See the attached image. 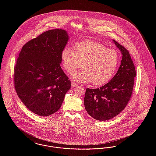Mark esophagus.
Here are the masks:
<instances>
[{
  "label": "esophagus",
  "mask_w": 156,
  "mask_h": 156,
  "mask_svg": "<svg viewBox=\"0 0 156 156\" xmlns=\"http://www.w3.org/2000/svg\"><path fill=\"white\" fill-rule=\"evenodd\" d=\"M78 86V84L77 83H75V82H71V87H72V88H75V87H77Z\"/></svg>",
  "instance_id": "1"
}]
</instances>
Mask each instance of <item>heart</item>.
I'll return each mask as SVG.
<instances>
[{"label":"heart","instance_id":"1","mask_svg":"<svg viewBox=\"0 0 156 156\" xmlns=\"http://www.w3.org/2000/svg\"><path fill=\"white\" fill-rule=\"evenodd\" d=\"M63 69L71 74L82 63L81 71L73 75L76 81L101 85L109 81L115 74L119 62V54L105 45L92 40L76 43L74 50L66 47L61 54Z\"/></svg>","mask_w":156,"mask_h":156}]
</instances>
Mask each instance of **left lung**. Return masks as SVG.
<instances>
[{"mask_svg":"<svg viewBox=\"0 0 156 156\" xmlns=\"http://www.w3.org/2000/svg\"><path fill=\"white\" fill-rule=\"evenodd\" d=\"M112 41L122 55L117 73L99 88H87L84 98L86 111L99 121L112 119L125 108L132 96L136 77L135 67L129 52L115 40Z\"/></svg>","mask_w":156,"mask_h":156,"instance_id":"1","label":"left lung"}]
</instances>
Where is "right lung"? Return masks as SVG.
Returning <instances> with one entry per match:
<instances>
[{"label":"right lung","instance_id":"obj_1","mask_svg":"<svg viewBox=\"0 0 156 156\" xmlns=\"http://www.w3.org/2000/svg\"><path fill=\"white\" fill-rule=\"evenodd\" d=\"M69 36L62 29L48 30L23 45L15 67L17 94L30 111L41 116L57 111L71 81L60 64Z\"/></svg>","mask_w":156,"mask_h":156}]
</instances>
